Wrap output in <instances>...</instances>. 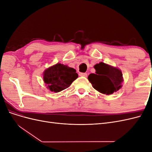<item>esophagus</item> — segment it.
Masks as SVG:
<instances>
[{
  "label": "esophagus",
  "instance_id": "obj_1",
  "mask_svg": "<svg viewBox=\"0 0 152 152\" xmlns=\"http://www.w3.org/2000/svg\"><path fill=\"white\" fill-rule=\"evenodd\" d=\"M79 75L80 77H87V76L86 73H80V74H79Z\"/></svg>",
  "mask_w": 152,
  "mask_h": 152
}]
</instances>
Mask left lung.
<instances>
[{"mask_svg": "<svg viewBox=\"0 0 152 152\" xmlns=\"http://www.w3.org/2000/svg\"><path fill=\"white\" fill-rule=\"evenodd\" d=\"M95 73H91L88 80L93 88L99 93L110 95L120 89L124 81L120 69L108 64L100 62L94 66Z\"/></svg>", "mask_w": 152, "mask_h": 152, "instance_id": "8db88e82", "label": "left lung"}]
</instances>
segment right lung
<instances>
[{"label":"right lung","instance_id":"1","mask_svg":"<svg viewBox=\"0 0 152 152\" xmlns=\"http://www.w3.org/2000/svg\"><path fill=\"white\" fill-rule=\"evenodd\" d=\"M77 77L74 68L59 63L46 68L43 73L45 86L49 91L54 93L68 88Z\"/></svg>","mask_w":152,"mask_h":152}]
</instances>
